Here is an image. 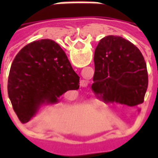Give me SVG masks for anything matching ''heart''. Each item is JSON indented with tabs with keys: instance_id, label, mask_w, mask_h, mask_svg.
I'll list each match as a JSON object with an SVG mask.
<instances>
[{
	"instance_id": "b5f03b06",
	"label": "heart",
	"mask_w": 158,
	"mask_h": 158,
	"mask_svg": "<svg viewBox=\"0 0 158 158\" xmlns=\"http://www.w3.org/2000/svg\"><path fill=\"white\" fill-rule=\"evenodd\" d=\"M97 105H99L100 106V105H102V103H97Z\"/></svg>"
}]
</instances>
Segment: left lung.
I'll list each match as a JSON object with an SVG mask.
<instances>
[{"mask_svg": "<svg viewBox=\"0 0 158 158\" xmlns=\"http://www.w3.org/2000/svg\"><path fill=\"white\" fill-rule=\"evenodd\" d=\"M95 73L91 89L105 103L135 106L144 102L148 73L141 52L121 36L101 40L94 56Z\"/></svg>", "mask_w": 158, "mask_h": 158, "instance_id": "1", "label": "left lung"}]
</instances>
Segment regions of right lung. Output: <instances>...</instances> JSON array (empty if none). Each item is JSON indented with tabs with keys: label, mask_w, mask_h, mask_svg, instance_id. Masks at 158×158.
<instances>
[{
	"label": "right lung",
	"mask_w": 158,
	"mask_h": 158,
	"mask_svg": "<svg viewBox=\"0 0 158 158\" xmlns=\"http://www.w3.org/2000/svg\"><path fill=\"white\" fill-rule=\"evenodd\" d=\"M79 88V77L61 46L52 40L31 42L17 54L9 73L7 92L22 123L43 104H55L68 90Z\"/></svg>",
	"instance_id": "right-lung-1"
}]
</instances>
